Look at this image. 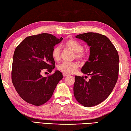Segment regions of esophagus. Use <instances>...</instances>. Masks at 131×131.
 Returning a JSON list of instances; mask_svg holds the SVG:
<instances>
[{
	"instance_id": "34e87169",
	"label": "esophagus",
	"mask_w": 131,
	"mask_h": 131,
	"mask_svg": "<svg viewBox=\"0 0 131 131\" xmlns=\"http://www.w3.org/2000/svg\"><path fill=\"white\" fill-rule=\"evenodd\" d=\"M69 74H68L66 73H63V77H66V76H68Z\"/></svg>"
}]
</instances>
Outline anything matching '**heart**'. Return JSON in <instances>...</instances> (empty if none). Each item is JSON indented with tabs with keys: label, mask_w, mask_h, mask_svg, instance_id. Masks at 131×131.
<instances>
[{
	"label": "heart",
	"mask_w": 131,
	"mask_h": 131,
	"mask_svg": "<svg viewBox=\"0 0 131 131\" xmlns=\"http://www.w3.org/2000/svg\"><path fill=\"white\" fill-rule=\"evenodd\" d=\"M65 45L69 49L75 53V57L78 60L84 61L87 58L86 51L83 49L82 45L80 42L74 39L68 40ZM61 49L59 46L54 47L51 52V57L55 61L60 59ZM79 67V65L76 62H63L58 66V69L60 72L66 74H73L76 72Z\"/></svg>",
	"instance_id": "b5f03b06"
}]
</instances>
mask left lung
<instances>
[{
  "mask_svg": "<svg viewBox=\"0 0 131 131\" xmlns=\"http://www.w3.org/2000/svg\"><path fill=\"white\" fill-rule=\"evenodd\" d=\"M90 46L88 61L81 72L91 76L89 81L84 76H75L74 96L85 107L101 103L110 95L117 82L119 57L117 50L106 36L99 33L86 32L76 35Z\"/></svg>",
  "mask_w": 131,
  "mask_h": 131,
  "instance_id": "obj_1",
  "label": "left lung"
}]
</instances>
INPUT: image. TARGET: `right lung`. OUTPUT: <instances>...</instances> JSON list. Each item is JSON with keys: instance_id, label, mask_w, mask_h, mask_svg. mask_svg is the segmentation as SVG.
Instances as JSON below:
<instances>
[{"instance_id": "add662e5", "label": "right lung", "mask_w": 131, "mask_h": 131, "mask_svg": "<svg viewBox=\"0 0 131 131\" xmlns=\"http://www.w3.org/2000/svg\"><path fill=\"white\" fill-rule=\"evenodd\" d=\"M58 39L47 33L26 37L16 47L13 56L11 79L14 87L23 100L35 106L48 101L57 85L63 78L57 70L47 77L41 74L43 69L49 73L55 68L51 57L54 46L61 42Z\"/></svg>"}]
</instances>
